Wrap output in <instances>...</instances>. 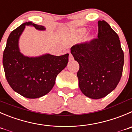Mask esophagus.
<instances>
[{
	"instance_id": "34e87169",
	"label": "esophagus",
	"mask_w": 132,
	"mask_h": 132,
	"mask_svg": "<svg viewBox=\"0 0 132 132\" xmlns=\"http://www.w3.org/2000/svg\"><path fill=\"white\" fill-rule=\"evenodd\" d=\"M69 59L70 61H71V60H73V56H72V55L71 54H69Z\"/></svg>"
}]
</instances>
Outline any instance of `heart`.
<instances>
[{
  "label": "heart",
  "instance_id": "obj_1",
  "mask_svg": "<svg viewBox=\"0 0 132 132\" xmlns=\"http://www.w3.org/2000/svg\"><path fill=\"white\" fill-rule=\"evenodd\" d=\"M85 32H86V30H80V33L81 34L84 33H85Z\"/></svg>",
  "mask_w": 132,
  "mask_h": 132
}]
</instances>
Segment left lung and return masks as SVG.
I'll list each match as a JSON object with an SVG mask.
<instances>
[{
    "label": "left lung",
    "mask_w": 132,
    "mask_h": 132,
    "mask_svg": "<svg viewBox=\"0 0 132 132\" xmlns=\"http://www.w3.org/2000/svg\"><path fill=\"white\" fill-rule=\"evenodd\" d=\"M97 38L76 44L71 52L80 69L79 87L92 99L104 97L116 88L121 78L124 52L117 34L105 21H98Z\"/></svg>",
    "instance_id": "1"
}]
</instances>
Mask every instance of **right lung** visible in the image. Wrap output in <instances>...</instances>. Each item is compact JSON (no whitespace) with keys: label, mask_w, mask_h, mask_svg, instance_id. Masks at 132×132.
Wrapping results in <instances>:
<instances>
[{"label":"right lung","mask_w":132,"mask_h":132,"mask_svg":"<svg viewBox=\"0 0 132 132\" xmlns=\"http://www.w3.org/2000/svg\"><path fill=\"white\" fill-rule=\"evenodd\" d=\"M26 25L39 30L45 28L26 22L12 31L3 52L2 63L6 80L15 92L28 98H37L49 93L57 75L65 68L69 54L60 56L45 54L39 57L24 56L19 48V39Z\"/></svg>","instance_id":"obj_1"}]
</instances>
